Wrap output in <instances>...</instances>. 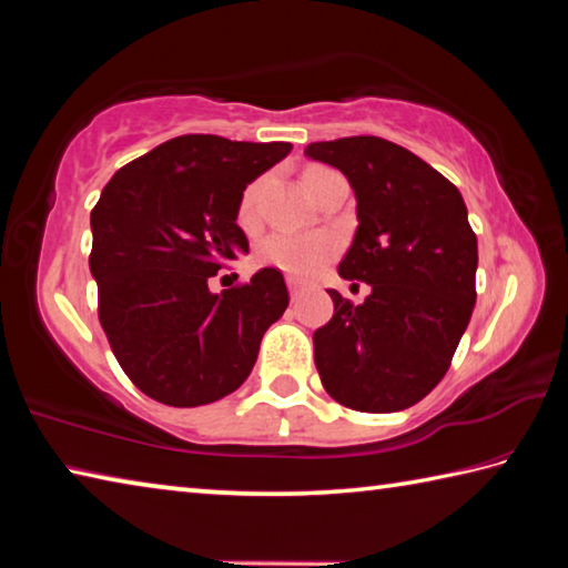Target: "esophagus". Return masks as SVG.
<instances>
[{
	"mask_svg": "<svg viewBox=\"0 0 568 568\" xmlns=\"http://www.w3.org/2000/svg\"><path fill=\"white\" fill-rule=\"evenodd\" d=\"M287 287H291V295H293V297H297V295L303 293L305 283H303V281H297V277H287Z\"/></svg>",
	"mask_w": 568,
	"mask_h": 568,
	"instance_id": "obj_1",
	"label": "esophagus"
}]
</instances>
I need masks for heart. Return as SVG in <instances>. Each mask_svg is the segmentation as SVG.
Wrapping results in <instances>:
<instances>
[{"instance_id": "heart-1", "label": "heart", "mask_w": 568, "mask_h": 568, "mask_svg": "<svg viewBox=\"0 0 568 568\" xmlns=\"http://www.w3.org/2000/svg\"><path fill=\"white\" fill-rule=\"evenodd\" d=\"M255 205H257V185H250L243 197H240L237 220L243 227H250L255 223ZM335 243L328 235L318 233H273L271 237L263 240L261 261L271 267H277L287 275L307 277L313 275L318 267L333 255Z\"/></svg>"}]
</instances>
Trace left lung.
Masks as SVG:
<instances>
[{"label": "left lung", "instance_id": "8db88e82", "mask_svg": "<svg viewBox=\"0 0 568 568\" xmlns=\"http://www.w3.org/2000/svg\"><path fill=\"white\" fill-rule=\"evenodd\" d=\"M338 168L355 192L358 230L338 265L371 295L338 291L333 318L315 331V365L331 398L363 413L403 410L446 376L476 305L478 245L456 185L410 150L383 138L305 148Z\"/></svg>", "mask_w": 568, "mask_h": 568}]
</instances>
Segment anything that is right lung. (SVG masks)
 <instances>
[{
  "label": "right lung",
  "mask_w": 568,
  "mask_h": 568,
  "mask_svg": "<svg viewBox=\"0 0 568 568\" xmlns=\"http://www.w3.org/2000/svg\"><path fill=\"white\" fill-rule=\"evenodd\" d=\"M291 142L182 134L132 160L90 215L100 323L128 378L165 406L192 408L243 386L265 331L287 307L275 267L210 293L220 267L247 253L243 190Z\"/></svg>",
  "instance_id": "obj_1"
}]
</instances>
